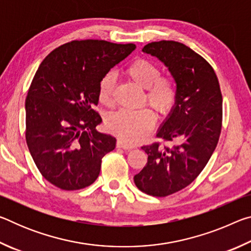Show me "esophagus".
<instances>
[{
	"mask_svg": "<svg viewBox=\"0 0 251 251\" xmlns=\"http://www.w3.org/2000/svg\"><path fill=\"white\" fill-rule=\"evenodd\" d=\"M116 146H117L118 148H123V150H131V148H133V146L128 145V144L125 143L124 141H122V139H117Z\"/></svg>",
	"mask_w": 251,
	"mask_h": 251,
	"instance_id": "obj_1",
	"label": "esophagus"
}]
</instances>
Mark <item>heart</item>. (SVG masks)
<instances>
[{
  "instance_id": "1",
  "label": "heart",
  "mask_w": 251,
  "mask_h": 251,
  "mask_svg": "<svg viewBox=\"0 0 251 251\" xmlns=\"http://www.w3.org/2000/svg\"><path fill=\"white\" fill-rule=\"evenodd\" d=\"M160 69L144 58L135 59L126 67L125 75L134 83L145 88L144 101H147L160 115H167L175 107L178 90L175 79L161 76ZM114 76L105 75L100 79L97 97L101 105L113 103ZM155 124V115L151 109L142 108L134 112L120 110L106 118V128L127 144H135L145 139Z\"/></svg>"
}]
</instances>
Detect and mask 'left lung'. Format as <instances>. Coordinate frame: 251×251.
Masks as SVG:
<instances>
[{
	"mask_svg": "<svg viewBox=\"0 0 251 251\" xmlns=\"http://www.w3.org/2000/svg\"><path fill=\"white\" fill-rule=\"evenodd\" d=\"M143 52L168 67L178 90L177 103L157 137L179 143L172 148L159 143L143 146L147 164L134 176L143 193L165 197L192 184L210 159L222 131L223 96L211 65L185 44L151 42Z\"/></svg>",
	"mask_w": 251,
	"mask_h": 251,
	"instance_id": "left-lung-1",
	"label": "left lung"
}]
</instances>
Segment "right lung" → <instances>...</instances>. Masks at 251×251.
<instances>
[{
	"mask_svg": "<svg viewBox=\"0 0 251 251\" xmlns=\"http://www.w3.org/2000/svg\"><path fill=\"white\" fill-rule=\"evenodd\" d=\"M136 49L103 40L72 41L52 50L28 88L25 138L34 163L46 180L77 190L99 177L101 158L116 138L96 130L101 117L100 79Z\"/></svg>",
	"mask_w": 251,
	"mask_h": 251,
	"instance_id": "right-lung-1",
	"label": "right lung"
}]
</instances>
